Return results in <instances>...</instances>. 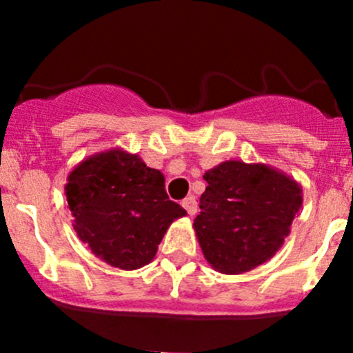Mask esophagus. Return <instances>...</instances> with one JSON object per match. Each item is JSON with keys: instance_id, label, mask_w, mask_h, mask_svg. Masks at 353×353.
<instances>
[{"instance_id": "obj_1", "label": "esophagus", "mask_w": 353, "mask_h": 353, "mask_svg": "<svg viewBox=\"0 0 353 353\" xmlns=\"http://www.w3.org/2000/svg\"><path fill=\"white\" fill-rule=\"evenodd\" d=\"M181 205H183V208L186 210L188 215H190V216L196 215L198 205H196V198H194V196H188V198H184V199H183V203H181Z\"/></svg>"}]
</instances>
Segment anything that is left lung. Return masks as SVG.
<instances>
[{
    "label": "left lung",
    "instance_id": "1",
    "mask_svg": "<svg viewBox=\"0 0 353 353\" xmlns=\"http://www.w3.org/2000/svg\"><path fill=\"white\" fill-rule=\"evenodd\" d=\"M194 232L215 272L241 275L276 254L302 206L294 177L266 163L225 160L206 170Z\"/></svg>",
    "mask_w": 353,
    "mask_h": 353
}]
</instances>
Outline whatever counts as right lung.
Listing matches in <instances>:
<instances>
[{"instance_id":"obj_1","label":"right lung","mask_w":353,"mask_h":353,"mask_svg":"<svg viewBox=\"0 0 353 353\" xmlns=\"http://www.w3.org/2000/svg\"><path fill=\"white\" fill-rule=\"evenodd\" d=\"M66 181L78 239L114 268L148 265L170 223L188 215L167 196L163 174L119 147L81 160Z\"/></svg>"}]
</instances>
